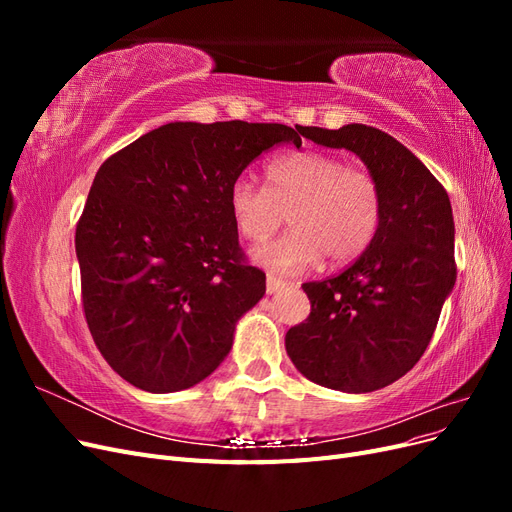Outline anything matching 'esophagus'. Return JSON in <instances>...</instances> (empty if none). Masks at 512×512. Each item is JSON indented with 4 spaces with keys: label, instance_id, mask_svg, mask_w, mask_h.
Segmentation results:
<instances>
[{
    "label": "esophagus",
    "instance_id": "obj_1",
    "mask_svg": "<svg viewBox=\"0 0 512 512\" xmlns=\"http://www.w3.org/2000/svg\"><path fill=\"white\" fill-rule=\"evenodd\" d=\"M284 286H288L284 280H280V277H275V275H267V292L269 294H273V292H277V290H282Z\"/></svg>",
    "mask_w": 512,
    "mask_h": 512
}]
</instances>
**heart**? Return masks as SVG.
I'll use <instances>...</instances> for the list:
<instances>
[{
    "mask_svg": "<svg viewBox=\"0 0 512 512\" xmlns=\"http://www.w3.org/2000/svg\"><path fill=\"white\" fill-rule=\"evenodd\" d=\"M265 175L267 188L239 177L228 192L232 222L245 241H265L288 213L292 228L252 250L256 265L273 273H299L322 256L331 265H346L376 239L382 190L367 168L307 149L271 160Z\"/></svg>",
    "mask_w": 512,
    "mask_h": 512,
    "instance_id": "b5f03b06",
    "label": "heart"
}]
</instances>
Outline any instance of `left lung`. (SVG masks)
Masks as SVG:
<instances>
[{"instance_id": "obj_1", "label": "left lung", "mask_w": 512, "mask_h": 512, "mask_svg": "<svg viewBox=\"0 0 512 512\" xmlns=\"http://www.w3.org/2000/svg\"><path fill=\"white\" fill-rule=\"evenodd\" d=\"M303 136L367 164L382 190V222L342 273L303 284L312 312L286 333V352L307 380L369 393L408 374L436 331L457 280L451 200L429 168L382 130L350 123L303 128Z\"/></svg>"}]
</instances>
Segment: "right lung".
Wrapping results in <instances>:
<instances>
[{"label":"right lung","instance_id":"1","mask_svg":"<svg viewBox=\"0 0 512 512\" xmlns=\"http://www.w3.org/2000/svg\"><path fill=\"white\" fill-rule=\"evenodd\" d=\"M301 134L175 121L100 166L76 224L81 301L100 354L136 389H190L230 352L235 322L267 288L239 245L230 185L271 147H301Z\"/></svg>","mask_w":512,"mask_h":512}]
</instances>
